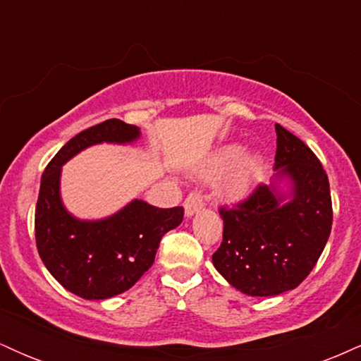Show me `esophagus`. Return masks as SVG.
I'll use <instances>...</instances> for the list:
<instances>
[{
    "instance_id": "obj_1",
    "label": "esophagus",
    "mask_w": 361,
    "mask_h": 361,
    "mask_svg": "<svg viewBox=\"0 0 361 361\" xmlns=\"http://www.w3.org/2000/svg\"><path fill=\"white\" fill-rule=\"evenodd\" d=\"M205 202H204V195L202 192H192L188 195V197L185 198V214L186 217H190V215H193L195 212H198V210L204 209Z\"/></svg>"
}]
</instances>
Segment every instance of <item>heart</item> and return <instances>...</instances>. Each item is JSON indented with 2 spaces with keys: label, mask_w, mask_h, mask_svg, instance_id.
Here are the masks:
<instances>
[{
  "label": "heart",
  "mask_w": 361,
  "mask_h": 361,
  "mask_svg": "<svg viewBox=\"0 0 361 361\" xmlns=\"http://www.w3.org/2000/svg\"><path fill=\"white\" fill-rule=\"evenodd\" d=\"M261 171V161L256 154H244V149L238 144H229L219 149L210 163L204 169L207 180H224V193L231 198L244 197L255 183Z\"/></svg>",
  "instance_id": "obj_1"
}]
</instances>
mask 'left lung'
<instances>
[{"instance_id":"8db88e82","label":"left lung","mask_w":361,"mask_h":361,"mask_svg":"<svg viewBox=\"0 0 361 361\" xmlns=\"http://www.w3.org/2000/svg\"><path fill=\"white\" fill-rule=\"evenodd\" d=\"M275 180L258 185L233 207H221L222 243L212 255L217 271L243 293L271 297L299 287L316 267L333 226L329 180L321 161L299 137L275 123Z\"/></svg>"}]
</instances>
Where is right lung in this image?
<instances>
[{"label":"right lung","mask_w":361,"mask_h":361,"mask_svg":"<svg viewBox=\"0 0 361 361\" xmlns=\"http://www.w3.org/2000/svg\"><path fill=\"white\" fill-rule=\"evenodd\" d=\"M139 127L110 118L74 135L45 168L35 207V241L51 275L86 300L126 292L154 263L159 241L183 221V207L159 209L134 200L102 221H80L61 202V168L82 149L100 142H132Z\"/></svg>","instance_id":"add662e5"}]
</instances>
